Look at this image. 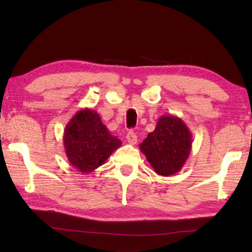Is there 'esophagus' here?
<instances>
[{
	"label": "esophagus",
	"mask_w": 252,
	"mask_h": 252,
	"mask_svg": "<svg viewBox=\"0 0 252 252\" xmlns=\"http://www.w3.org/2000/svg\"><path fill=\"white\" fill-rule=\"evenodd\" d=\"M126 141L129 142V144H131V145H135L136 142H137L136 133L133 132V131H130V132L126 134Z\"/></svg>",
	"instance_id": "obj_1"
}]
</instances>
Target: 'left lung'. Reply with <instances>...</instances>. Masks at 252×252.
Wrapping results in <instances>:
<instances>
[{"label":"left lung","mask_w":252,"mask_h":252,"mask_svg":"<svg viewBox=\"0 0 252 252\" xmlns=\"http://www.w3.org/2000/svg\"><path fill=\"white\" fill-rule=\"evenodd\" d=\"M191 133L184 121L175 116L159 118L156 127L140 145L154 171L170 176L180 172L191 151Z\"/></svg>","instance_id":"obj_1"}]
</instances>
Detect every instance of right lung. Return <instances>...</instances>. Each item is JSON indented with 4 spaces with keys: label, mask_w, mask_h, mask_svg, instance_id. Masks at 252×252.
Here are the masks:
<instances>
[{
    "label": "right lung",
    "mask_w": 252,
    "mask_h": 252,
    "mask_svg": "<svg viewBox=\"0 0 252 252\" xmlns=\"http://www.w3.org/2000/svg\"><path fill=\"white\" fill-rule=\"evenodd\" d=\"M63 138L68 161L82 173L100 167L122 144L111 135L97 112L89 108L79 110L71 118Z\"/></svg>",
    "instance_id": "add662e5"
}]
</instances>
